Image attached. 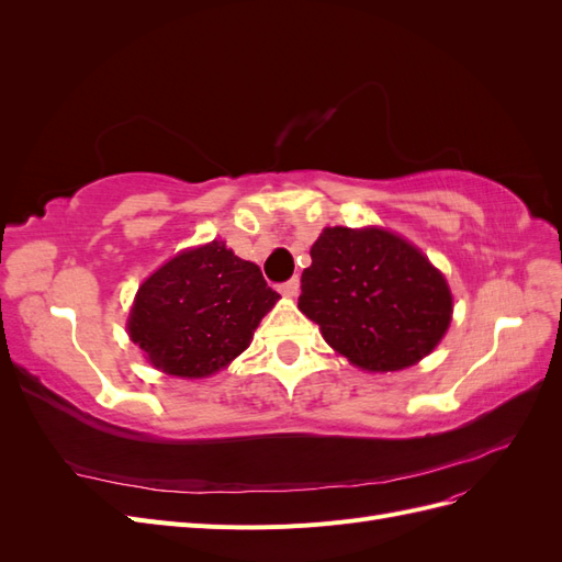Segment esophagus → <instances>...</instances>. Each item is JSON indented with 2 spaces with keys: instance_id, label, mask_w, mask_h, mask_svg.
Instances as JSON below:
<instances>
[{
  "instance_id": "34e87169",
  "label": "esophagus",
  "mask_w": 562,
  "mask_h": 562,
  "mask_svg": "<svg viewBox=\"0 0 562 562\" xmlns=\"http://www.w3.org/2000/svg\"><path fill=\"white\" fill-rule=\"evenodd\" d=\"M279 293H283L285 297H295L300 293V279H288L285 283L279 285Z\"/></svg>"
}]
</instances>
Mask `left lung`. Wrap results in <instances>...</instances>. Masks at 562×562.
Returning <instances> with one entry per match:
<instances>
[{"mask_svg":"<svg viewBox=\"0 0 562 562\" xmlns=\"http://www.w3.org/2000/svg\"><path fill=\"white\" fill-rule=\"evenodd\" d=\"M300 312L370 372L403 370L446 335L452 295L424 255L384 229H323L302 271Z\"/></svg>","mask_w":562,"mask_h":562,"instance_id":"8db88e82","label":"left lung"}]
</instances>
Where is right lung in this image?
<instances>
[{
  "label": "right lung",
  "instance_id": "right-lung-1",
  "mask_svg": "<svg viewBox=\"0 0 562 562\" xmlns=\"http://www.w3.org/2000/svg\"><path fill=\"white\" fill-rule=\"evenodd\" d=\"M277 300L258 265L211 241L176 255L138 288L128 335L168 375L206 378L250 345Z\"/></svg>",
  "mask_w": 562,
  "mask_h": 562
}]
</instances>
